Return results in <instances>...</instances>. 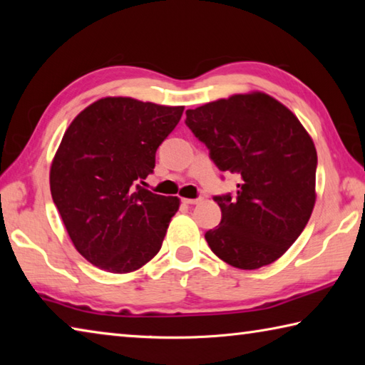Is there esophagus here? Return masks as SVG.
<instances>
[{
	"mask_svg": "<svg viewBox=\"0 0 365 365\" xmlns=\"http://www.w3.org/2000/svg\"><path fill=\"white\" fill-rule=\"evenodd\" d=\"M201 201V197H196V200H191V197H183L182 202L183 205H188V206H193V205H197V202Z\"/></svg>",
	"mask_w": 365,
	"mask_h": 365,
	"instance_id": "34e87169",
	"label": "esophagus"
}]
</instances>
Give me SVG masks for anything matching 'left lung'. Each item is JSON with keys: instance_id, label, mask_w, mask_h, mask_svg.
Wrapping results in <instances>:
<instances>
[{"instance_id": "8db88e82", "label": "left lung", "mask_w": 365, "mask_h": 365, "mask_svg": "<svg viewBox=\"0 0 365 365\" xmlns=\"http://www.w3.org/2000/svg\"><path fill=\"white\" fill-rule=\"evenodd\" d=\"M185 123L220 170L238 174L237 196L214 200L220 225L209 248L237 269L277 261L307 225L316 205L317 151L292 110L261 91L187 110Z\"/></svg>"}]
</instances>
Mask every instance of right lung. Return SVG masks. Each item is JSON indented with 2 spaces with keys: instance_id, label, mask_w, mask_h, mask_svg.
Wrapping results in <instances>:
<instances>
[{
  "instance_id": "add662e5",
  "label": "right lung",
  "mask_w": 365,
  "mask_h": 365,
  "mask_svg": "<svg viewBox=\"0 0 365 365\" xmlns=\"http://www.w3.org/2000/svg\"><path fill=\"white\" fill-rule=\"evenodd\" d=\"M183 109L108 96L85 108L66 130L49 187L73 246L96 267L127 274L163 246L180 200L140 183Z\"/></svg>"
}]
</instances>
